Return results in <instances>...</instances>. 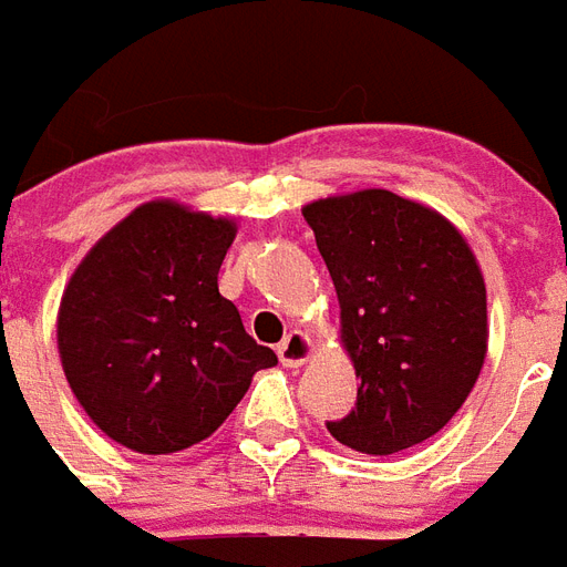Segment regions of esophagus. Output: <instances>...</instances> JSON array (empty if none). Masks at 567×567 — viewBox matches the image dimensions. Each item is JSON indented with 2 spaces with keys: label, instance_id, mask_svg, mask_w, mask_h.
Masks as SVG:
<instances>
[{
  "label": "esophagus",
  "instance_id": "34e87169",
  "mask_svg": "<svg viewBox=\"0 0 567 567\" xmlns=\"http://www.w3.org/2000/svg\"><path fill=\"white\" fill-rule=\"evenodd\" d=\"M279 360H282V367L288 369H297L303 367L306 360L312 358V339L306 337V333H300V330H291L288 337L279 342Z\"/></svg>",
  "mask_w": 567,
  "mask_h": 567
}]
</instances>
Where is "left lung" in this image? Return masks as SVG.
<instances>
[{
    "mask_svg": "<svg viewBox=\"0 0 567 567\" xmlns=\"http://www.w3.org/2000/svg\"><path fill=\"white\" fill-rule=\"evenodd\" d=\"M339 297L358 402L327 430L372 456L400 454L451 421L486 358V285L456 225L388 188L303 207Z\"/></svg>",
    "mask_w": 567,
    "mask_h": 567,
    "instance_id": "left-lung-1",
    "label": "left lung"
}]
</instances>
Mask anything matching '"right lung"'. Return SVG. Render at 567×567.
Segmentation results:
<instances>
[{
	"label": "right lung",
	"mask_w": 567,
	"mask_h": 567,
	"mask_svg": "<svg viewBox=\"0 0 567 567\" xmlns=\"http://www.w3.org/2000/svg\"><path fill=\"white\" fill-rule=\"evenodd\" d=\"M237 221L146 200L95 243L62 291L56 346L71 393L107 439L177 454L219 430L276 354L219 295Z\"/></svg>",
	"instance_id": "1"
}]
</instances>
